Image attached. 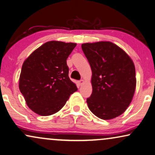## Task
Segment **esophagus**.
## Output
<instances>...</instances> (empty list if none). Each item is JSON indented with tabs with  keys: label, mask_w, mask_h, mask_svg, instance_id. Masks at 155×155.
<instances>
[{
	"label": "esophagus",
	"mask_w": 155,
	"mask_h": 155,
	"mask_svg": "<svg viewBox=\"0 0 155 155\" xmlns=\"http://www.w3.org/2000/svg\"><path fill=\"white\" fill-rule=\"evenodd\" d=\"M84 84V80H80V81H79V84L80 86L83 85Z\"/></svg>",
	"instance_id": "obj_1"
}]
</instances>
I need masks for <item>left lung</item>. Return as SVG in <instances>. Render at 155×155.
Here are the masks:
<instances>
[{"label":"left lung","mask_w":155,"mask_h":155,"mask_svg":"<svg viewBox=\"0 0 155 155\" xmlns=\"http://www.w3.org/2000/svg\"><path fill=\"white\" fill-rule=\"evenodd\" d=\"M81 48L91 68L92 94L89 109L104 120L120 116L134 97L137 80L132 58L110 41L86 43Z\"/></svg>","instance_id":"1"}]
</instances>
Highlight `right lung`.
Wrapping results in <instances>:
<instances>
[{"label":"right lung","mask_w":155,"mask_h":155,"mask_svg":"<svg viewBox=\"0 0 155 155\" xmlns=\"http://www.w3.org/2000/svg\"><path fill=\"white\" fill-rule=\"evenodd\" d=\"M75 43L51 41L38 47L23 62L19 89L28 107L41 116L58 112L77 91L68 77L66 59Z\"/></svg>","instance_id":"right-lung-1"}]
</instances>
